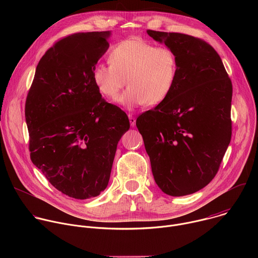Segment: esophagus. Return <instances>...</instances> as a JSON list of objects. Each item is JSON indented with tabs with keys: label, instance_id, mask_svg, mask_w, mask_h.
Returning <instances> with one entry per match:
<instances>
[{
	"label": "esophagus",
	"instance_id": "1",
	"mask_svg": "<svg viewBox=\"0 0 258 258\" xmlns=\"http://www.w3.org/2000/svg\"><path fill=\"white\" fill-rule=\"evenodd\" d=\"M128 119H130V123L132 126L136 125V118L134 117L133 114H128Z\"/></svg>",
	"mask_w": 258,
	"mask_h": 258
}]
</instances>
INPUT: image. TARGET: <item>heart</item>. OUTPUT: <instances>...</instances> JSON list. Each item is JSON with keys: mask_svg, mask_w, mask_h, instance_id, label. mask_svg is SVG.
<instances>
[{"mask_svg": "<svg viewBox=\"0 0 258 258\" xmlns=\"http://www.w3.org/2000/svg\"><path fill=\"white\" fill-rule=\"evenodd\" d=\"M108 61V65L94 66L93 82L107 98H114L127 83L128 88L117 98L127 109L146 103L160 104L174 88L177 58L167 47H155L138 38L127 39L111 49Z\"/></svg>", "mask_w": 258, "mask_h": 258, "instance_id": "b5f03b06", "label": "heart"}]
</instances>
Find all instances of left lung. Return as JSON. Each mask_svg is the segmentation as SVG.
I'll use <instances>...</instances> for the list:
<instances>
[{"instance_id":"left-lung-1","label":"left lung","mask_w":258,"mask_h":258,"mask_svg":"<svg viewBox=\"0 0 258 258\" xmlns=\"http://www.w3.org/2000/svg\"><path fill=\"white\" fill-rule=\"evenodd\" d=\"M147 33L174 52L177 76L169 97L136 125L157 186L169 196L190 195L212 180L231 142L232 82L206 42L177 32Z\"/></svg>"}]
</instances>
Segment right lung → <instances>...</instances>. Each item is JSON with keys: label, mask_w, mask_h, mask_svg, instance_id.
I'll return each instance as SVG.
<instances>
[{"label": "right lung", "mask_w": 258, "mask_h": 258, "mask_svg": "<svg viewBox=\"0 0 258 258\" xmlns=\"http://www.w3.org/2000/svg\"><path fill=\"white\" fill-rule=\"evenodd\" d=\"M110 31L66 36L40 60L25 102L32 163L58 191L76 199L100 195L110 178L124 111L107 103L92 78Z\"/></svg>", "instance_id": "right-lung-1"}]
</instances>
